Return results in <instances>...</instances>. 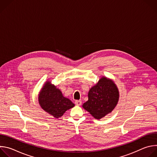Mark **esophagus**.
Listing matches in <instances>:
<instances>
[{
	"mask_svg": "<svg viewBox=\"0 0 157 157\" xmlns=\"http://www.w3.org/2000/svg\"><path fill=\"white\" fill-rule=\"evenodd\" d=\"M81 103H82V102H81V101L77 100V101H75V104L77 105H81Z\"/></svg>",
	"mask_w": 157,
	"mask_h": 157,
	"instance_id": "obj_1",
	"label": "esophagus"
}]
</instances>
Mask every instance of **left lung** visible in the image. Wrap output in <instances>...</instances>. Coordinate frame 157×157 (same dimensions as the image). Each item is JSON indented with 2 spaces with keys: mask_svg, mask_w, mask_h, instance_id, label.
<instances>
[{
  "mask_svg": "<svg viewBox=\"0 0 157 157\" xmlns=\"http://www.w3.org/2000/svg\"><path fill=\"white\" fill-rule=\"evenodd\" d=\"M119 98V91L114 82L102 77L89 90L88 101L82 107L95 119H100L115 108Z\"/></svg>",
  "mask_w": 157,
  "mask_h": 157,
  "instance_id": "1",
  "label": "left lung"
}]
</instances>
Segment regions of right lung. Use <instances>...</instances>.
Here are the masks:
<instances>
[{
    "mask_svg": "<svg viewBox=\"0 0 157 157\" xmlns=\"http://www.w3.org/2000/svg\"><path fill=\"white\" fill-rule=\"evenodd\" d=\"M38 101L41 108L56 118L61 117L65 112L75 106L68 98H64L59 89L50 82L44 84L39 94Z\"/></svg>",
    "mask_w": 157,
    "mask_h": 157,
    "instance_id": "right-lung-1",
    "label": "right lung"
}]
</instances>
